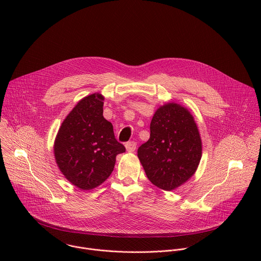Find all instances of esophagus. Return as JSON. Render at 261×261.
<instances>
[{
	"label": "esophagus",
	"instance_id": "obj_1",
	"mask_svg": "<svg viewBox=\"0 0 261 261\" xmlns=\"http://www.w3.org/2000/svg\"><path fill=\"white\" fill-rule=\"evenodd\" d=\"M125 146H126L127 152L132 153V152L135 151V148H136V142H135V141H129V142L126 143Z\"/></svg>",
	"mask_w": 261,
	"mask_h": 261
}]
</instances>
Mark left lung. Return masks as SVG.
Returning <instances> with one entry per match:
<instances>
[{
	"label": "left lung",
	"instance_id": "1",
	"mask_svg": "<svg viewBox=\"0 0 261 261\" xmlns=\"http://www.w3.org/2000/svg\"><path fill=\"white\" fill-rule=\"evenodd\" d=\"M150 139L137 151L147 178L172 191L196 171L202 154L197 125L190 111L174 102L160 106L152 119Z\"/></svg>",
	"mask_w": 261,
	"mask_h": 261
}]
</instances>
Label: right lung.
<instances>
[{"label":"right lung","mask_w":261,"mask_h":261,"mask_svg":"<svg viewBox=\"0 0 261 261\" xmlns=\"http://www.w3.org/2000/svg\"><path fill=\"white\" fill-rule=\"evenodd\" d=\"M103 101L99 93L83 98L63 121L54 144L59 169L85 191L104 182L114 170L117 155L126 151L103 117Z\"/></svg>","instance_id":"right-lung-1"}]
</instances>
